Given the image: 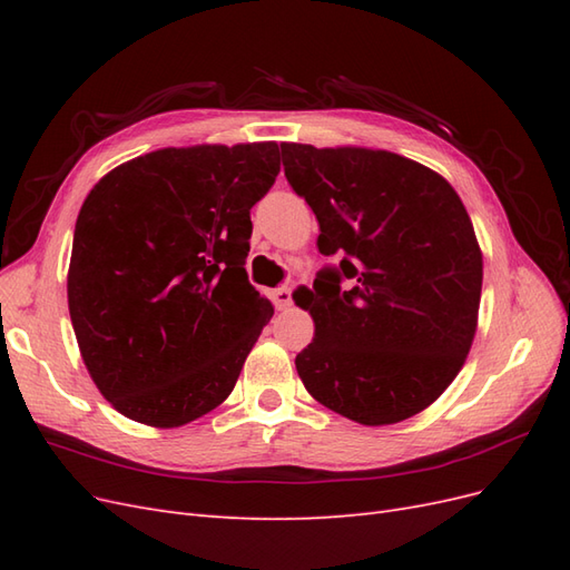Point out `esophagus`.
I'll use <instances>...</instances> for the list:
<instances>
[{
  "instance_id": "esophagus-1",
  "label": "esophagus",
  "mask_w": 570,
  "mask_h": 570,
  "mask_svg": "<svg viewBox=\"0 0 570 570\" xmlns=\"http://www.w3.org/2000/svg\"><path fill=\"white\" fill-rule=\"evenodd\" d=\"M273 302L278 308H289L292 306V287L287 285H281L278 289L273 292Z\"/></svg>"
}]
</instances>
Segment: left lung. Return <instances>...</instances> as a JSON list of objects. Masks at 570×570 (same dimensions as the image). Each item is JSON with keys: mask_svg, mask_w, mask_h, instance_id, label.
Instances as JSON below:
<instances>
[{"mask_svg": "<svg viewBox=\"0 0 570 570\" xmlns=\"http://www.w3.org/2000/svg\"><path fill=\"white\" fill-rule=\"evenodd\" d=\"M281 149L287 183L316 214L321 254L342 256L308 289L316 333L295 358L304 387L361 425L416 416L475 337L482 252L469 212L440 174L400 154Z\"/></svg>", "mask_w": 570, "mask_h": 570, "instance_id": "1", "label": "left lung"}]
</instances>
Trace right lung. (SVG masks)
<instances>
[{
    "instance_id": "right-lung-1",
    "label": "right lung",
    "mask_w": 570,
    "mask_h": 570,
    "mask_svg": "<svg viewBox=\"0 0 570 570\" xmlns=\"http://www.w3.org/2000/svg\"><path fill=\"white\" fill-rule=\"evenodd\" d=\"M275 142L149 151L101 178L76 220L68 312L111 406L178 428L228 400L273 306L247 281L249 209Z\"/></svg>"
}]
</instances>
